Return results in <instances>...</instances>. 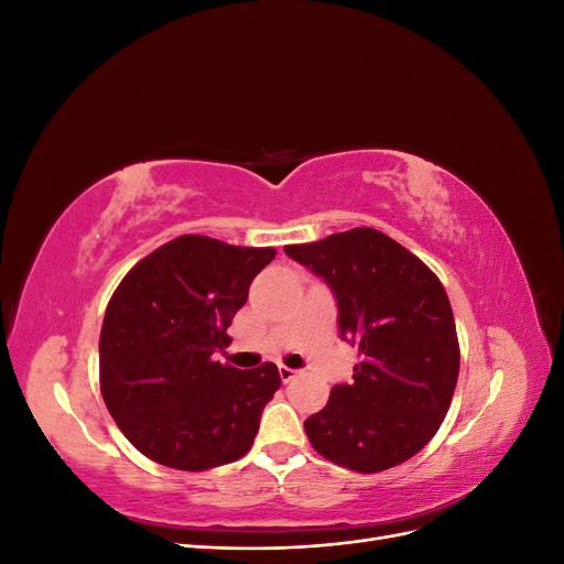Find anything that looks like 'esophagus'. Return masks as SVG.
Listing matches in <instances>:
<instances>
[{
    "instance_id": "obj_1",
    "label": "esophagus",
    "mask_w": 564,
    "mask_h": 564,
    "mask_svg": "<svg viewBox=\"0 0 564 564\" xmlns=\"http://www.w3.org/2000/svg\"><path fill=\"white\" fill-rule=\"evenodd\" d=\"M280 379H282L284 383H289V381H294V379H296V369H292V367H286V365H280Z\"/></svg>"
}]
</instances>
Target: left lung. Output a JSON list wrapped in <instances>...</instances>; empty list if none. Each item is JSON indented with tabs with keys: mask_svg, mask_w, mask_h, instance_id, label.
<instances>
[{
	"mask_svg": "<svg viewBox=\"0 0 564 564\" xmlns=\"http://www.w3.org/2000/svg\"><path fill=\"white\" fill-rule=\"evenodd\" d=\"M336 296L340 336L360 348L352 383L332 388L305 419L317 454L357 473H381L421 452L447 416L458 338L445 286L421 259L373 228L284 247Z\"/></svg>",
	"mask_w": 564,
	"mask_h": 564,
	"instance_id": "8db88e82",
	"label": "left lung"
}]
</instances>
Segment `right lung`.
I'll list each match as a JSON object with an SVG mask.
<instances>
[{"instance_id": "right-lung-1", "label": "right lung", "mask_w": 564, "mask_h": 564, "mask_svg": "<svg viewBox=\"0 0 564 564\" xmlns=\"http://www.w3.org/2000/svg\"><path fill=\"white\" fill-rule=\"evenodd\" d=\"M272 247L183 235L135 263L108 303L98 340L100 392L131 445L178 470L245 456L263 406L280 388L272 362L235 369L214 360Z\"/></svg>"}]
</instances>
